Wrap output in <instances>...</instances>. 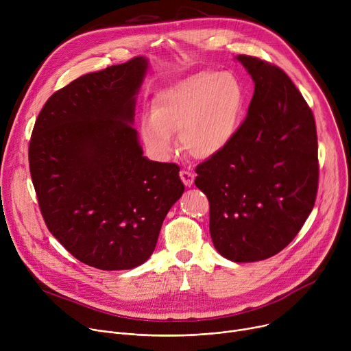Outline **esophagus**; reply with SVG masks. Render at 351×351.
Listing matches in <instances>:
<instances>
[{
	"mask_svg": "<svg viewBox=\"0 0 351 351\" xmlns=\"http://www.w3.org/2000/svg\"><path fill=\"white\" fill-rule=\"evenodd\" d=\"M180 179H182V182L184 183V186L190 187V186L194 183V173L190 172V171L182 169V171H180Z\"/></svg>",
	"mask_w": 351,
	"mask_h": 351,
	"instance_id": "esophagus-1",
	"label": "esophagus"
}]
</instances>
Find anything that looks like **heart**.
<instances>
[{
    "label": "heart",
    "mask_w": 351,
    "mask_h": 351,
    "mask_svg": "<svg viewBox=\"0 0 351 351\" xmlns=\"http://www.w3.org/2000/svg\"><path fill=\"white\" fill-rule=\"evenodd\" d=\"M244 108V90L230 72L203 71L160 91L153 99L152 118L141 122L147 147L167 158L173 133L195 158L219 154L239 130Z\"/></svg>",
    "instance_id": "1"
}]
</instances>
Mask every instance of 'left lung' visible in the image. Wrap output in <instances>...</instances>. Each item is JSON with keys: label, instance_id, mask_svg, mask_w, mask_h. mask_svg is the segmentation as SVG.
<instances>
[{"label": "left lung", "instance_id": "8db88e82", "mask_svg": "<svg viewBox=\"0 0 351 351\" xmlns=\"http://www.w3.org/2000/svg\"><path fill=\"white\" fill-rule=\"evenodd\" d=\"M237 60L254 80V95L237 133L195 168L210 203L218 253L234 263L278 254L311 214L319 179L317 126L291 79L257 57Z\"/></svg>", "mask_w": 351, "mask_h": 351}]
</instances>
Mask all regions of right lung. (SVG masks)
<instances>
[{
    "label": "right lung",
    "mask_w": 351,
    "mask_h": 351,
    "mask_svg": "<svg viewBox=\"0 0 351 351\" xmlns=\"http://www.w3.org/2000/svg\"><path fill=\"white\" fill-rule=\"evenodd\" d=\"M145 69L136 57L71 82L47 99L29 143L48 230L76 260L103 271L147 261L184 191L180 168L143 157L130 125Z\"/></svg>",
    "instance_id": "right-lung-1"
}]
</instances>
